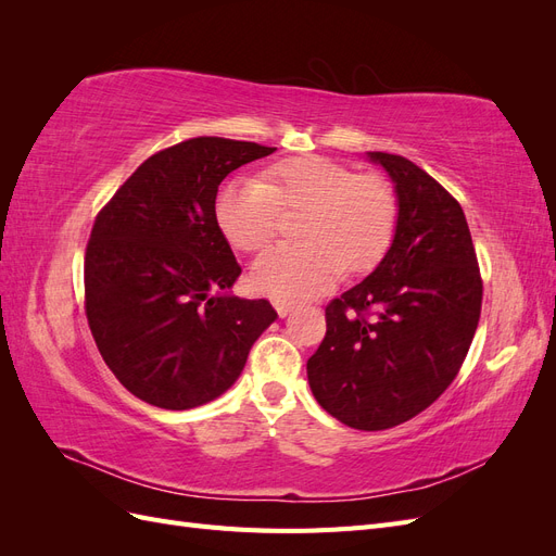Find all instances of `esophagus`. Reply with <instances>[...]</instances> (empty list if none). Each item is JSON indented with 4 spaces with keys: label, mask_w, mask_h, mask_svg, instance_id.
<instances>
[{
    "label": "esophagus",
    "mask_w": 556,
    "mask_h": 556,
    "mask_svg": "<svg viewBox=\"0 0 556 556\" xmlns=\"http://www.w3.org/2000/svg\"><path fill=\"white\" fill-rule=\"evenodd\" d=\"M274 308L278 311L280 317H288L292 311H294V304L292 301H282V299H274Z\"/></svg>",
    "instance_id": "1"
}]
</instances>
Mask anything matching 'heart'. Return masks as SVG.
I'll return each instance as SVG.
<instances>
[{"mask_svg":"<svg viewBox=\"0 0 556 556\" xmlns=\"http://www.w3.org/2000/svg\"><path fill=\"white\" fill-rule=\"evenodd\" d=\"M282 213H301L296 243H282L252 264L257 292L296 301L327 290L345 274H364L390 250L399 197L378 174H357L319 155L288 157L266 166L260 180H227L215 194L213 215L227 243L262 250L276 237Z\"/></svg>","mask_w":556,"mask_h":556,"instance_id":"b5f03b06","label":"heart"}]
</instances>
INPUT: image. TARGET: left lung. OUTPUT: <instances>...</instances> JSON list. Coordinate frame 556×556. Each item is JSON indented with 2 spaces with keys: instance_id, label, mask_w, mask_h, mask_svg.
Instances as JSON below:
<instances>
[{
  "instance_id": "obj_1",
  "label": "left lung",
  "mask_w": 556,
  "mask_h": 556,
  "mask_svg": "<svg viewBox=\"0 0 556 556\" xmlns=\"http://www.w3.org/2000/svg\"><path fill=\"white\" fill-rule=\"evenodd\" d=\"M366 157L394 182L396 231L374 271L327 306L325 341L306 371L331 417L382 431L429 408L459 374L482 280L459 201L406 157Z\"/></svg>"
}]
</instances>
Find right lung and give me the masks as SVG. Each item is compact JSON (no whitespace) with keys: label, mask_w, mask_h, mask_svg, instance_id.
Listing matches in <instances>:
<instances>
[{"label":"right lung","mask_w":556,"mask_h":556,"mask_svg":"<svg viewBox=\"0 0 556 556\" xmlns=\"http://www.w3.org/2000/svg\"><path fill=\"white\" fill-rule=\"evenodd\" d=\"M276 148L199 137L160 150L99 211L86 250V315L127 392L166 410L225 394L278 313L229 290L241 266L215 223L220 182Z\"/></svg>","instance_id":"obj_1"}]
</instances>
